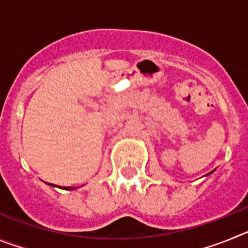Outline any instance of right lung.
<instances>
[{
	"label": "right lung",
	"instance_id": "add662e5",
	"mask_svg": "<svg viewBox=\"0 0 248 248\" xmlns=\"http://www.w3.org/2000/svg\"><path fill=\"white\" fill-rule=\"evenodd\" d=\"M50 185H53V184H50ZM62 189H65V190H73L74 187H62Z\"/></svg>",
	"mask_w": 248,
	"mask_h": 248
}]
</instances>
